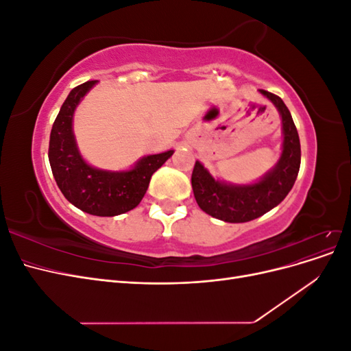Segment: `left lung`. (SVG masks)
I'll return each mask as SVG.
<instances>
[{"mask_svg":"<svg viewBox=\"0 0 351 351\" xmlns=\"http://www.w3.org/2000/svg\"><path fill=\"white\" fill-rule=\"evenodd\" d=\"M259 92L277 107L282 120V152L277 165L258 183L244 186L215 180L199 161L192 173V187L199 208L226 222H247L267 214L289 195L300 169L299 133L289 108L277 95L263 89Z\"/></svg>","mask_w":351,"mask_h":351,"instance_id":"obj_1","label":"left lung"}]
</instances>
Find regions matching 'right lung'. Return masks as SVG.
Wrapping results in <instances>:
<instances>
[{"label": "right lung", "mask_w": 351, "mask_h": 351, "mask_svg": "<svg viewBox=\"0 0 351 351\" xmlns=\"http://www.w3.org/2000/svg\"><path fill=\"white\" fill-rule=\"evenodd\" d=\"M97 80L74 88L52 124L48 158L57 186L71 205L97 217H115L141 204L151 177L174 151L147 155L129 171H104L82 158L73 134L74 110Z\"/></svg>", "instance_id": "1"}]
</instances>
